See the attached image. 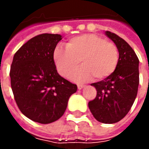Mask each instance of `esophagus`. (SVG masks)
<instances>
[{"mask_svg":"<svg viewBox=\"0 0 149 149\" xmlns=\"http://www.w3.org/2000/svg\"><path fill=\"white\" fill-rule=\"evenodd\" d=\"M84 87V85H83V84H77L78 89H82Z\"/></svg>","mask_w":149,"mask_h":149,"instance_id":"obj_1","label":"esophagus"}]
</instances>
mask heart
Here are the masks:
<instances>
[{"label":"heart","mask_w":149,"mask_h":149,"mask_svg":"<svg viewBox=\"0 0 149 149\" xmlns=\"http://www.w3.org/2000/svg\"><path fill=\"white\" fill-rule=\"evenodd\" d=\"M64 49L57 46L53 52V61L61 76L68 78L79 66H83L72 79L84 82L95 77L96 81L106 79L118 65L117 46L104 37L93 33L79 35L69 39Z\"/></svg>","instance_id":"heart-1"}]
</instances>
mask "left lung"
I'll use <instances>...</instances> for the list:
<instances>
[{
    "label": "left lung",
    "instance_id": "obj_1",
    "mask_svg": "<svg viewBox=\"0 0 149 149\" xmlns=\"http://www.w3.org/2000/svg\"><path fill=\"white\" fill-rule=\"evenodd\" d=\"M105 34L117 46L118 65L109 77L91 84L97 89V97L88 102V108L97 120L113 124L128 114L136 97L139 59L125 40L109 31Z\"/></svg>",
    "mask_w": 149,
    "mask_h": 149
}]
</instances>
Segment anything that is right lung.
Segmentation results:
<instances>
[{"instance_id":"1","label":"right lung","mask_w":149,"mask_h":149,"mask_svg":"<svg viewBox=\"0 0 149 149\" xmlns=\"http://www.w3.org/2000/svg\"><path fill=\"white\" fill-rule=\"evenodd\" d=\"M59 34L43 33L28 40L13 56L11 88L19 109L28 118L49 124L65 113L77 84L61 77L53 52L61 40Z\"/></svg>"}]
</instances>
